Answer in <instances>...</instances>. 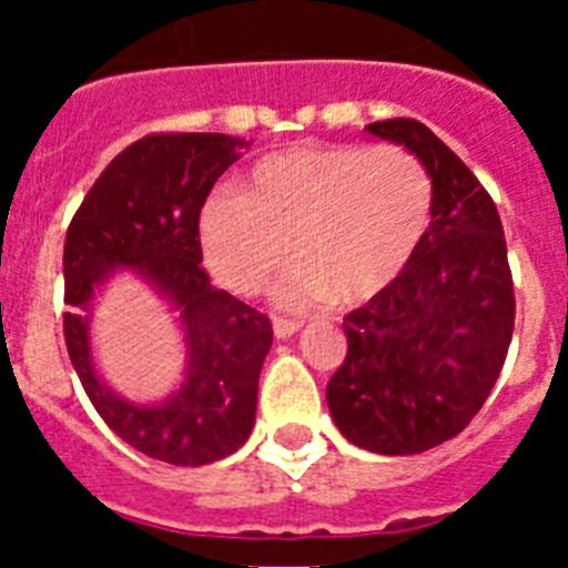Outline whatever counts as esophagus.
<instances>
[{"instance_id":"obj_1","label":"esophagus","mask_w":568,"mask_h":568,"mask_svg":"<svg viewBox=\"0 0 568 568\" xmlns=\"http://www.w3.org/2000/svg\"><path fill=\"white\" fill-rule=\"evenodd\" d=\"M301 327H304V324H301V321H295V318H284V315H275V318H273L275 338H290V335L298 333Z\"/></svg>"}]
</instances>
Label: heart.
Masks as SVG:
<instances>
[{"mask_svg":"<svg viewBox=\"0 0 568 568\" xmlns=\"http://www.w3.org/2000/svg\"><path fill=\"white\" fill-rule=\"evenodd\" d=\"M429 222L433 179L409 150L301 144L255 162L241 195H213L199 241L210 273L233 293H261L293 253L281 298L355 307L409 267Z\"/></svg>","mask_w":568,"mask_h":568,"instance_id":"obj_1","label":"heart"}]
</instances>
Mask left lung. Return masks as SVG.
<instances>
[{
    "label": "left lung",
    "mask_w": 568,
    "mask_h": 568,
    "mask_svg": "<svg viewBox=\"0 0 568 568\" xmlns=\"http://www.w3.org/2000/svg\"><path fill=\"white\" fill-rule=\"evenodd\" d=\"M366 130L418 155L433 222L409 267L344 318L346 358L327 404L355 446L418 455L464 433L489 398L515 329V287L498 207L458 155L415 119Z\"/></svg>",
    "instance_id": "obj_1"
}]
</instances>
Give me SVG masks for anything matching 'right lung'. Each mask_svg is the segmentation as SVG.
Listing matches in <instances>:
<instances>
[{"instance_id": "obj_1", "label": "right lung", "mask_w": 568, "mask_h": 568, "mask_svg": "<svg viewBox=\"0 0 568 568\" xmlns=\"http://www.w3.org/2000/svg\"><path fill=\"white\" fill-rule=\"evenodd\" d=\"M244 148L224 133L144 135L104 168L64 239V344L84 393L119 438L173 466L213 464L250 438L273 346L267 315L215 290L202 267L199 215ZM115 268L142 274L183 321L189 373L162 405L124 402L92 366V295Z\"/></svg>"}]
</instances>
